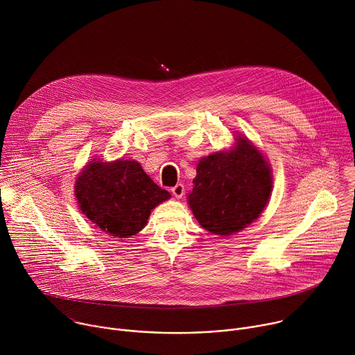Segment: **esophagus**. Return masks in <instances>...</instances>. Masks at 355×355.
<instances>
[{"mask_svg": "<svg viewBox=\"0 0 355 355\" xmlns=\"http://www.w3.org/2000/svg\"><path fill=\"white\" fill-rule=\"evenodd\" d=\"M171 193H173L177 199H181V198L184 196V193H185V188H184V185H182V184H177L175 187H173V188H171Z\"/></svg>", "mask_w": 355, "mask_h": 355, "instance_id": "esophagus-1", "label": "esophagus"}]
</instances>
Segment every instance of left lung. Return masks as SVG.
<instances>
[{
  "mask_svg": "<svg viewBox=\"0 0 355 355\" xmlns=\"http://www.w3.org/2000/svg\"><path fill=\"white\" fill-rule=\"evenodd\" d=\"M187 195L198 223L218 236H230L257 220L272 192V170L263 151L237 135L229 150L202 157Z\"/></svg>",
  "mask_w": 355,
  "mask_h": 355,
  "instance_id": "obj_1",
  "label": "left lung"
}]
</instances>
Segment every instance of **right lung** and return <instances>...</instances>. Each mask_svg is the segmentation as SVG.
Returning <instances> with one entry per match:
<instances>
[{
  "label": "right lung",
  "mask_w": 355,
  "mask_h": 355,
  "mask_svg": "<svg viewBox=\"0 0 355 355\" xmlns=\"http://www.w3.org/2000/svg\"><path fill=\"white\" fill-rule=\"evenodd\" d=\"M80 211L95 227L118 239L139 233L170 192L151 180L139 162L91 159L74 184Z\"/></svg>",
  "instance_id": "add662e5"
}]
</instances>
